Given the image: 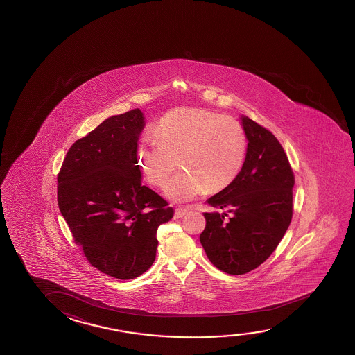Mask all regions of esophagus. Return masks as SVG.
<instances>
[{
	"label": "esophagus",
	"mask_w": 355,
	"mask_h": 355,
	"mask_svg": "<svg viewBox=\"0 0 355 355\" xmlns=\"http://www.w3.org/2000/svg\"><path fill=\"white\" fill-rule=\"evenodd\" d=\"M187 209H185V208H176L175 209V214L174 218L175 219H179V218H182L184 216H186L187 214Z\"/></svg>",
	"instance_id": "1"
}]
</instances>
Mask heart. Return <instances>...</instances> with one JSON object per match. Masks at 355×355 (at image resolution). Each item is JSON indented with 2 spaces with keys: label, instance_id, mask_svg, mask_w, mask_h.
<instances>
[{
  "label": "heart",
  "instance_id": "heart-1",
  "mask_svg": "<svg viewBox=\"0 0 355 355\" xmlns=\"http://www.w3.org/2000/svg\"><path fill=\"white\" fill-rule=\"evenodd\" d=\"M155 139L144 138L138 165L152 185H162L179 164L184 168L164 186L171 201L186 202L203 192H218L233 184L248 154V136L234 117L195 107L166 114L154 128Z\"/></svg>",
  "mask_w": 355,
  "mask_h": 355
}]
</instances>
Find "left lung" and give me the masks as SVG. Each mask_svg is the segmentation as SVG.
<instances>
[{"instance_id":"8db88e82","label":"left lung","mask_w":355,"mask_h":355,"mask_svg":"<svg viewBox=\"0 0 355 355\" xmlns=\"http://www.w3.org/2000/svg\"><path fill=\"white\" fill-rule=\"evenodd\" d=\"M248 154L233 184L207 200L200 235L207 257L227 275H245L270 257L293 217L294 174L272 133L241 115ZM223 211H220V209Z\"/></svg>"}]
</instances>
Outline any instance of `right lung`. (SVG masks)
<instances>
[{
	"label": "right lung",
	"instance_id": "1",
	"mask_svg": "<svg viewBox=\"0 0 355 355\" xmlns=\"http://www.w3.org/2000/svg\"><path fill=\"white\" fill-rule=\"evenodd\" d=\"M139 109L107 117L71 146L58 176L60 212L92 266L133 279L153 265L157 230L174 209L142 185Z\"/></svg>",
	"mask_w": 355,
	"mask_h": 355
}]
</instances>
